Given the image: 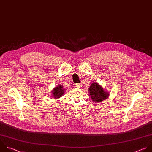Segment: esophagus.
<instances>
[{"label": "esophagus", "instance_id": "1", "mask_svg": "<svg viewBox=\"0 0 152 152\" xmlns=\"http://www.w3.org/2000/svg\"><path fill=\"white\" fill-rule=\"evenodd\" d=\"M75 86H76V87H77V88H79V87L81 86V84H80V83L75 84Z\"/></svg>", "mask_w": 152, "mask_h": 152}]
</instances>
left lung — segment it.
<instances>
[{
	"label": "left lung",
	"instance_id": "1",
	"mask_svg": "<svg viewBox=\"0 0 152 152\" xmlns=\"http://www.w3.org/2000/svg\"><path fill=\"white\" fill-rule=\"evenodd\" d=\"M88 91L92 100L96 103L103 102L105 99H107L109 95L108 92L96 82L92 83Z\"/></svg>",
	"mask_w": 152,
	"mask_h": 152
}]
</instances>
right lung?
<instances>
[{
	"mask_svg": "<svg viewBox=\"0 0 152 152\" xmlns=\"http://www.w3.org/2000/svg\"><path fill=\"white\" fill-rule=\"evenodd\" d=\"M64 91L65 89H64L63 86H62L61 85H58L57 86H56V88H54V89L53 90V97H54V98H59L60 97H61V96L64 94Z\"/></svg>",
	"mask_w": 152,
	"mask_h": 152,
	"instance_id": "add662e5",
	"label": "right lung"
}]
</instances>
